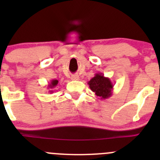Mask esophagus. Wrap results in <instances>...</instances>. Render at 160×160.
Wrapping results in <instances>:
<instances>
[{
  "instance_id": "esophagus-1",
  "label": "esophagus",
  "mask_w": 160,
  "mask_h": 160,
  "mask_svg": "<svg viewBox=\"0 0 160 160\" xmlns=\"http://www.w3.org/2000/svg\"><path fill=\"white\" fill-rule=\"evenodd\" d=\"M79 79H80V77H79V76L77 75V74L72 75V77H71V80H79Z\"/></svg>"
}]
</instances>
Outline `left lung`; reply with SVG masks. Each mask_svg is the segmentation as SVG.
Segmentation results:
<instances>
[{
    "mask_svg": "<svg viewBox=\"0 0 160 160\" xmlns=\"http://www.w3.org/2000/svg\"><path fill=\"white\" fill-rule=\"evenodd\" d=\"M89 88L93 92H94L95 95L99 97L101 100L108 99L112 95L113 85L110 78L105 77L103 73H96L94 77L88 82Z\"/></svg>",
    "mask_w": 160,
    "mask_h": 160,
    "instance_id": "8db88e82",
    "label": "left lung"
}]
</instances>
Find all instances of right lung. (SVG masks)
Returning a JSON list of instances; mask_svg holds the SVG:
<instances>
[{
    "label": "right lung",
    "mask_w": 160,
    "mask_h": 160,
    "mask_svg": "<svg viewBox=\"0 0 160 160\" xmlns=\"http://www.w3.org/2000/svg\"><path fill=\"white\" fill-rule=\"evenodd\" d=\"M58 83H59V81H58V80H52L51 81H50V83L48 84V89H49V92L50 93H53V90L52 89L53 88H56V86H57Z\"/></svg>",
    "instance_id": "obj_1"
}]
</instances>
